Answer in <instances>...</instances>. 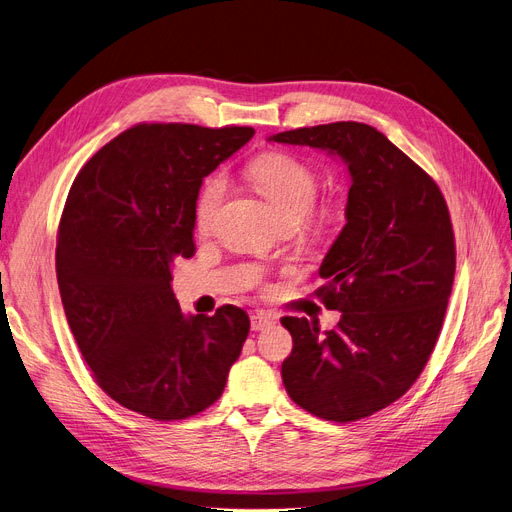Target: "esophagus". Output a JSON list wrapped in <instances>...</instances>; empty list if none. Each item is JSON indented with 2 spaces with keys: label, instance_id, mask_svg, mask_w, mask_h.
Instances as JSON below:
<instances>
[{
  "label": "esophagus",
  "instance_id": "obj_1",
  "mask_svg": "<svg viewBox=\"0 0 512 512\" xmlns=\"http://www.w3.org/2000/svg\"><path fill=\"white\" fill-rule=\"evenodd\" d=\"M270 326H272V317H267L263 313H253L251 315V330L253 332H261V330L270 328Z\"/></svg>",
  "mask_w": 512,
  "mask_h": 512
}]
</instances>
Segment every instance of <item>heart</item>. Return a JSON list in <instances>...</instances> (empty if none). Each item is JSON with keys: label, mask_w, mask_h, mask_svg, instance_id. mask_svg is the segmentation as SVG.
<instances>
[{"label": "heart", "mask_w": 512, "mask_h": 512, "mask_svg": "<svg viewBox=\"0 0 512 512\" xmlns=\"http://www.w3.org/2000/svg\"><path fill=\"white\" fill-rule=\"evenodd\" d=\"M249 176L267 203L274 207L282 224L303 222L317 199V174L297 157L284 153L259 155L249 164ZM226 193L228 182L224 174H211L205 178L195 201V222L201 230H209L213 226ZM336 220L338 209L324 207L313 218H307V228L311 232H326L336 224Z\"/></svg>", "instance_id": "1"}]
</instances>
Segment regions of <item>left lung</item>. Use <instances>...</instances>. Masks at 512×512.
Masks as SVG:
<instances>
[{"label": "left lung", "mask_w": 512, "mask_h": 512, "mask_svg": "<svg viewBox=\"0 0 512 512\" xmlns=\"http://www.w3.org/2000/svg\"><path fill=\"white\" fill-rule=\"evenodd\" d=\"M267 141L326 151L346 166V224L319 267L315 294L340 311L334 330L284 317L292 353L282 382L326 421L386 409L419 378L442 330L456 253L438 184L386 134L363 122L278 132Z\"/></svg>", "instance_id": "8db88e82"}]
</instances>
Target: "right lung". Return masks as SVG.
<instances>
[{
	"instance_id": "add662e5",
	"label": "right lung",
	"mask_w": 512,
	"mask_h": 512,
	"mask_svg": "<svg viewBox=\"0 0 512 512\" xmlns=\"http://www.w3.org/2000/svg\"><path fill=\"white\" fill-rule=\"evenodd\" d=\"M247 126L141 124L78 172L62 213L56 272L74 340L118 405L157 421L193 417L224 392L249 315L182 313L172 265L195 253L203 178L253 139Z\"/></svg>"
}]
</instances>
